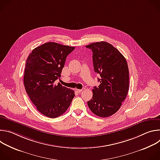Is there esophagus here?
<instances>
[{
    "mask_svg": "<svg viewBox=\"0 0 160 160\" xmlns=\"http://www.w3.org/2000/svg\"><path fill=\"white\" fill-rule=\"evenodd\" d=\"M82 89H78V88H76L75 89V91L77 92H78V93H80L81 92H82Z\"/></svg>",
    "mask_w": 160,
    "mask_h": 160,
    "instance_id": "34e87169",
    "label": "esophagus"
}]
</instances>
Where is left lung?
Instances as JSON below:
<instances>
[{"label": "left lung", "mask_w": 160, "mask_h": 160, "mask_svg": "<svg viewBox=\"0 0 160 160\" xmlns=\"http://www.w3.org/2000/svg\"><path fill=\"white\" fill-rule=\"evenodd\" d=\"M92 50L94 69L101 76L100 85L92 89L88 106L96 115L106 118L115 114L125 99L129 87L127 61L120 52L106 42L86 45Z\"/></svg>", "instance_id": "obj_1"}]
</instances>
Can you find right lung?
Returning <instances> with one entry per match:
<instances>
[{"label":"right lung","instance_id":"obj_1","mask_svg":"<svg viewBox=\"0 0 160 160\" xmlns=\"http://www.w3.org/2000/svg\"><path fill=\"white\" fill-rule=\"evenodd\" d=\"M74 47L47 42L28 56L25 69L26 92L37 110L51 118L62 115L70 106L75 92L54 82L61 77L66 58Z\"/></svg>","mask_w":160,"mask_h":160}]
</instances>
